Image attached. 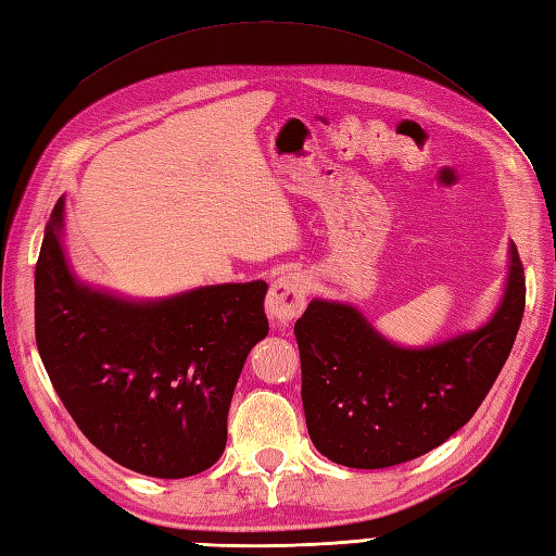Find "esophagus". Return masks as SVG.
Segmentation results:
<instances>
[{
	"mask_svg": "<svg viewBox=\"0 0 556 556\" xmlns=\"http://www.w3.org/2000/svg\"><path fill=\"white\" fill-rule=\"evenodd\" d=\"M308 301V281L301 271H285L271 281L267 293V313L279 323L296 320Z\"/></svg>",
	"mask_w": 556,
	"mask_h": 556,
	"instance_id": "esophagus-1",
	"label": "esophagus"
}]
</instances>
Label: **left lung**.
<instances>
[{"label":"left lung","instance_id":"1","mask_svg":"<svg viewBox=\"0 0 556 556\" xmlns=\"http://www.w3.org/2000/svg\"><path fill=\"white\" fill-rule=\"evenodd\" d=\"M526 277L509 248L504 299L488 325L425 349H401L346 303L311 301L293 334L301 399L317 452L349 468H387L432 452L473 418L509 358Z\"/></svg>","mask_w":556,"mask_h":556}]
</instances>
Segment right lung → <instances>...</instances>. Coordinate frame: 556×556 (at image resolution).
<instances>
[{
  "label": "right lung",
  "mask_w": 556,
  "mask_h": 556,
  "mask_svg": "<svg viewBox=\"0 0 556 556\" xmlns=\"http://www.w3.org/2000/svg\"><path fill=\"white\" fill-rule=\"evenodd\" d=\"M64 198L35 267V341L80 432L116 464L188 478L227 446V416L248 353L269 332L267 285L200 287L126 301L83 285L64 248Z\"/></svg>",
  "instance_id": "obj_1"
}]
</instances>
